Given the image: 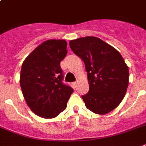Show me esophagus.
Returning a JSON list of instances; mask_svg holds the SVG:
<instances>
[{"mask_svg": "<svg viewBox=\"0 0 146 146\" xmlns=\"http://www.w3.org/2000/svg\"><path fill=\"white\" fill-rule=\"evenodd\" d=\"M76 84H77V82H73V85H76Z\"/></svg>", "mask_w": 146, "mask_h": 146, "instance_id": "obj_1", "label": "esophagus"}]
</instances>
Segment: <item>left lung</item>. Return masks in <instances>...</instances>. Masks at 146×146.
<instances>
[{"mask_svg":"<svg viewBox=\"0 0 146 146\" xmlns=\"http://www.w3.org/2000/svg\"><path fill=\"white\" fill-rule=\"evenodd\" d=\"M70 47L84 61L89 91L82 98L85 106L96 114L104 115L122 101L128 86L129 70L121 54L94 36L70 41Z\"/></svg>","mask_w":146,"mask_h":146,"instance_id":"obj_1","label":"left lung"}]
</instances>
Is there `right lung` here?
Masks as SVG:
<instances>
[{"instance_id": "1", "label": "right lung", "mask_w": 146, "mask_h": 146, "mask_svg": "<svg viewBox=\"0 0 146 146\" xmlns=\"http://www.w3.org/2000/svg\"><path fill=\"white\" fill-rule=\"evenodd\" d=\"M64 40H48L37 46L24 61L20 74L22 94L37 115L52 118L67 108L73 92L63 83L61 61L67 55Z\"/></svg>"}]
</instances>
